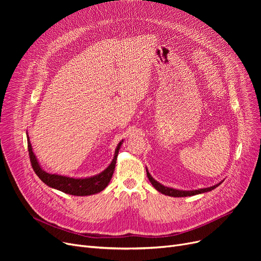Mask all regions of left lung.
Masks as SVG:
<instances>
[{"label": "left lung", "mask_w": 261, "mask_h": 261, "mask_svg": "<svg viewBox=\"0 0 261 261\" xmlns=\"http://www.w3.org/2000/svg\"><path fill=\"white\" fill-rule=\"evenodd\" d=\"M147 171V176L148 179L150 181V183H151L153 185V187L160 191V193H162L163 195H166V196H170V197H190V196H195V195H199V194H202V193H207V191H211L213 189H215L216 187H218L219 185L221 184V182L219 184H216L212 187H207V188H201V189H197V190H179V189H174V188H170V187H166L162 185L161 183H159L158 181H155L153 177L151 176V174L149 173L148 169H146Z\"/></svg>", "instance_id": "8db88e82"}]
</instances>
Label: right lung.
<instances>
[{
    "mask_svg": "<svg viewBox=\"0 0 261 261\" xmlns=\"http://www.w3.org/2000/svg\"><path fill=\"white\" fill-rule=\"evenodd\" d=\"M121 144H122V141L117 145L115 149L114 158L111 164H110V165L102 172L90 177H85V179H74V177L64 176L60 174H51L41 168L36 155L33 152L32 144L30 142L29 135H27V145H29V153H30L31 163H32L33 169L36 172V174L39 176V179L51 188L58 189L62 191V193L73 195V196L94 195V194L100 193L101 190H103L108 186V184L110 183V180L112 179L118 151Z\"/></svg>",
    "mask_w": 261,
    "mask_h": 261,
    "instance_id": "add662e5",
    "label": "right lung"
}]
</instances>
